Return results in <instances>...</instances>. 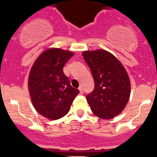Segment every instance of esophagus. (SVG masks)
I'll list each match as a JSON object with an SVG mask.
<instances>
[{"instance_id": "34e87169", "label": "esophagus", "mask_w": 157, "mask_h": 157, "mask_svg": "<svg viewBox=\"0 0 157 157\" xmlns=\"http://www.w3.org/2000/svg\"><path fill=\"white\" fill-rule=\"evenodd\" d=\"M79 91H80V94H83V88L82 87H79Z\"/></svg>"}]
</instances>
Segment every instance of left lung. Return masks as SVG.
Returning <instances> with one entry per match:
<instances>
[{
    "instance_id": "8db88e82",
    "label": "left lung",
    "mask_w": 157,
    "mask_h": 157,
    "mask_svg": "<svg viewBox=\"0 0 157 157\" xmlns=\"http://www.w3.org/2000/svg\"><path fill=\"white\" fill-rule=\"evenodd\" d=\"M94 81V89L86 95L92 112L102 119H112L124 110L130 95L126 70L112 54L104 50L84 51Z\"/></svg>"
}]
</instances>
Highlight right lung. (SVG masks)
I'll return each mask as SVG.
<instances>
[{
	"label": "right lung",
	"instance_id": "obj_1",
	"mask_svg": "<svg viewBox=\"0 0 157 157\" xmlns=\"http://www.w3.org/2000/svg\"><path fill=\"white\" fill-rule=\"evenodd\" d=\"M71 51L51 48L40 54L31 68L28 90L35 109L50 120L62 118L80 91L73 88L63 68Z\"/></svg>",
	"mask_w": 157,
	"mask_h": 157
}]
</instances>
